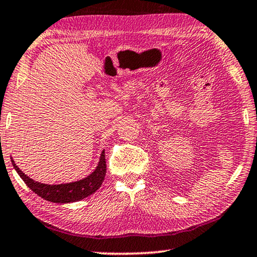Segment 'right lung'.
I'll return each mask as SVG.
<instances>
[{
  "instance_id": "add662e5",
  "label": "right lung",
  "mask_w": 257,
  "mask_h": 257,
  "mask_svg": "<svg viewBox=\"0 0 257 257\" xmlns=\"http://www.w3.org/2000/svg\"><path fill=\"white\" fill-rule=\"evenodd\" d=\"M11 162L14 168L22 180L26 183V185L35 192L41 198L46 199L48 201L56 203H70L80 201L82 199L89 197L95 193L99 189L101 183L104 182L105 174H106V161H105V150L101 151L98 165L96 169L89 175V176L82 178L80 181L63 183V184H44V183L36 182L32 180L24 174L22 170L16 166L14 159L11 158Z\"/></svg>"
}]
</instances>
